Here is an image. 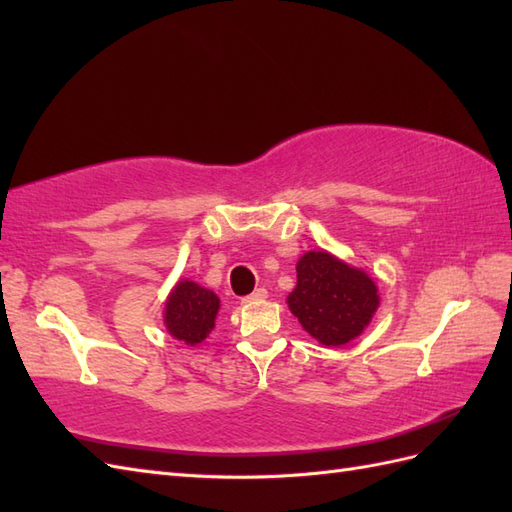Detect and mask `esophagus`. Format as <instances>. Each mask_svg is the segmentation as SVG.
Returning <instances> with one entry per match:
<instances>
[{
	"label": "esophagus",
	"mask_w": 512,
	"mask_h": 512,
	"mask_svg": "<svg viewBox=\"0 0 512 512\" xmlns=\"http://www.w3.org/2000/svg\"><path fill=\"white\" fill-rule=\"evenodd\" d=\"M267 299V290L265 288H256L250 297H245L243 303H258V301H265Z\"/></svg>",
	"instance_id": "34e87169"
}]
</instances>
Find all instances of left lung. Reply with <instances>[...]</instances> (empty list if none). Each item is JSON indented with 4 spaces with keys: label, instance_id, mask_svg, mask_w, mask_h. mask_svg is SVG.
<instances>
[{
    "label": "left lung",
    "instance_id": "left-lung-1",
    "mask_svg": "<svg viewBox=\"0 0 512 512\" xmlns=\"http://www.w3.org/2000/svg\"><path fill=\"white\" fill-rule=\"evenodd\" d=\"M378 305V286L365 271L324 250L299 258L288 307L322 346H344L359 337Z\"/></svg>",
    "mask_w": 512,
    "mask_h": 512
}]
</instances>
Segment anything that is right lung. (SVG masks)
<instances>
[{
    "label": "right lung",
    "mask_w": 512,
    "mask_h": 512,
    "mask_svg": "<svg viewBox=\"0 0 512 512\" xmlns=\"http://www.w3.org/2000/svg\"><path fill=\"white\" fill-rule=\"evenodd\" d=\"M218 312V294L198 286L196 282L181 280L168 294V301L164 305V324L168 333L179 342L196 346L215 327Z\"/></svg>",
    "instance_id": "1"
}]
</instances>
